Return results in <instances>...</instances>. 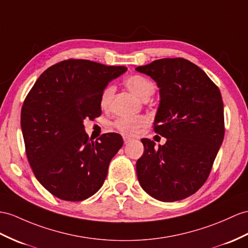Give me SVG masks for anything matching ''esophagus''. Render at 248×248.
<instances>
[{
  "label": "esophagus",
  "instance_id": "1",
  "mask_svg": "<svg viewBox=\"0 0 248 248\" xmlns=\"http://www.w3.org/2000/svg\"><path fill=\"white\" fill-rule=\"evenodd\" d=\"M123 140H124V143H125V144H128V143H130V142L132 141V139H130V138H128V137H124Z\"/></svg>",
  "mask_w": 248,
  "mask_h": 248
}]
</instances>
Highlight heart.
<instances>
[{"label": "heart", "instance_id": "heart-1", "mask_svg": "<svg viewBox=\"0 0 248 248\" xmlns=\"http://www.w3.org/2000/svg\"><path fill=\"white\" fill-rule=\"evenodd\" d=\"M125 86L127 87L130 92L137 95L139 99H141L142 101L148 100L150 96H152L155 93V85L154 83L148 80L147 78L142 77V76H131L129 78H126L124 81ZM114 92V87L113 86H107L103 93L101 95V100L100 103L101 106L103 108H106L110 103V100L112 98V94ZM147 123V119L145 117H122L119 118L116 123H114V126L116 128L122 132L123 135L126 136H135L138 134V131L140 130L141 127H143L144 125H146Z\"/></svg>", "mask_w": 248, "mask_h": 248}]
</instances>
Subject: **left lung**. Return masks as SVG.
I'll return each mask as SVG.
<instances>
[{
	"label": "left lung",
	"instance_id": "left-lung-1",
	"mask_svg": "<svg viewBox=\"0 0 248 248\" xmlns=\"http://www.w3.org/2000/svg\"><path fill=\"white\" fill-rule=\"evenodd\" d=\"M159 87L155 131L164 145L142 139L137 161L142 188L162 202L194 195L207 180L224 138V107L219 88L205 72L182 58L155 60L139 66Z\"/></svg>",
	"mask_w": 248,
	"mask_h": 248
}]
</instances>
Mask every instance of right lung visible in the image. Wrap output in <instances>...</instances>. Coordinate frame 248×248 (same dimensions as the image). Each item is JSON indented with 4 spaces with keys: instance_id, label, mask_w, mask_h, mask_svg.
Masks as SVG:
<instances>
[{
    "instance_id": "add662e5",
    "label": "right lung",
    "mask_w": 248,
    "mask_h": 248,
    "mask_svg": "<svg viewBox=\"0 0 248 248\" xmlns=\"http://www.w3.org/2000/svg\"><path fill=\"white\" fill-rule=\"evenodd\" d=\"M126 70L67 60L47 68L27 94L21 111L27 159L35 178L54 197L83 201L103 185L123 139L110 132L92 141L83 122L100 116L104 89Z\"/></svg>"
}]
</instances>
